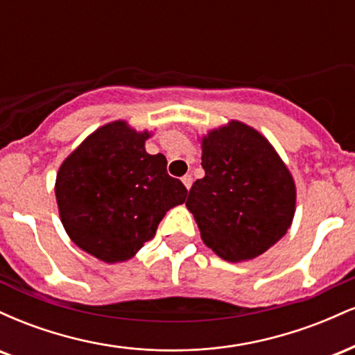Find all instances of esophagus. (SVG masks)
Instances as JSON below:
<instances>
[{
    "label": "esophagus",
    "instance_id": "esophagus-1",
    "mask_svg": "<svg viewBox=\"0 0 355 355\" xmlns=\"http://www.w3.org/2000/svg\"><path fill=\"white\" fill-rule=\"evenodd\" d=\"M182 182H183V185L187 187V190H190L191 183H193V178H191V175H183Z\"/></svg>",
    "mask_w": 355,
    "mask_h": 355
}]
</instances>
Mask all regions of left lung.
<instances>
[{
	"mask_svg": "<svg viewBox=\"0 0 355 355\" xmlns=\"http://www.w3.org/2000/svg\"><path fill=\"white\" fill-rule=\"evenodd\" d=\"M205 177L191 185L187 209L207 247L227 262H245L291 229L297 190L270 141L239 120L200 138Z\"/></svg>",
	"mask_w": 355,
	"mask_h": 355,
	"instance_id": "8db88e82",
	"label": "left lung"
}]
</instances>
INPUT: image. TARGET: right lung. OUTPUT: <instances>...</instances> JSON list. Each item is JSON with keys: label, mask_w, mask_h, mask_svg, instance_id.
Wrapping results in <instances>:
<instances>
[{"label": "right lung", "mask_w": 355, "mask_h": 355, "mask_svg": "<svg viewBox=\"0 0 355 355\" xmlns=\"http://www.w3.org/2000/svg\"><path fill=\"white\" fill-rule=\"evenodd\" d=\"M148 130L115 120L89 133L61 164L55 182L68 237L107 263L125 262L152 240L158 223L187 198L166 173L165 155H150Z\"/></svg>", "instance_id": "obj_1"}]
</instances>
